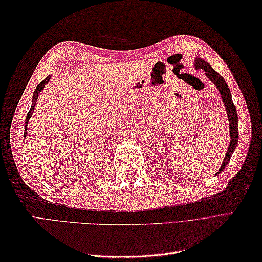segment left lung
I'll return each instance as SVG.
<instances>
[{
  "mask_svg": "<svg viewBox=\"0 0 262 262\" xmlns=\"http://www.w3.org/2000/svg\"><path fill=\"white\" fill-rule=\"evenodd\" d=\"M196 68L203 69L206 72V75H207L208 79L214 83L216 88L219 89V91L222 96V99H223V102L226 107V113L227 117H229V121H230V136H231V141H230V145L229 149L226 151V157L224 159V162L222 164L221 169L217 172V174H220L222 171H223L229 161L231 160V157L233 152L235 151L236 145H237V141H238V129H237V114H236V109L235 105L232 101L231 98V91L229 89V85L226 84L225 80L223 79V76H221L215 70L211 69V66L204 62L202 58H197L196 59Z\"/></svg>",
  "mask_w": 262,
  "mask_h": 262,
  "instance_id": "obj_1",
  "label": "left lung"
}]
</instances>
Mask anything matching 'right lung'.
I'll return each instance as SVG.
<instances>
[{
    "label": "right lung",
    "instance_id": "obj_1",
    "mask_svg": "<svg viewBox=\"0 0 262 262\" xmlns=\"http://www.w3.org/2000/svg\"><path fill=\"white\" fill-rule=\"evenodd\" d=\"M51 77H52V75H48L45 80L41 81V82H40V84H39V85L36 88L35 92H33L31 108H30V110H29V111H28V115H27V118H26V122H25V134H24V137H26V135H27V124H28V121H29V119L31 118L33 110H35L36 103H37V99H38V97H39V93H40V91L42 90V89L45 88V85L47 84V83H48V81H49V79H51Z\"/></svg>",
    "mask_w": 262,
    "mask_h": 262
}]
</instances>
